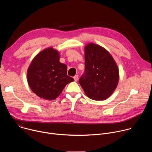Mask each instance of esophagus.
Segmentation results:
<instances>
[{
  "label": "esophagus",
  "instance_id": "1",
  "mask_svg": "<svg viewBox=\"0 0 152 152\" xmlns=\"http://www.w3.org/2000/svg\"><path fill=\"white\" fill-rule=\"evenodd\" d=\"M78 78H79V76L77 75H76L75 77H74V79H75V81H77L78 80Z\"/></svg>",
  "mask_w": 152,
  "mask_h": 152
}]
</instances>
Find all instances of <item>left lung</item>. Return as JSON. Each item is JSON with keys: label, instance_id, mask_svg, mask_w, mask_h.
<instances>
[{"label": "left lung", "instance_id": "1", "mask_svg": "<svg viewBox=\"0 0 152 152\" xmlns=\"http://www.w3.org/2000/svg\"><path fill=\"white\" fill-rule=\"evenodd\" d=\"M85 73L79 82L85 94L94 100H104L114 92L119 81V70L106 49L90 42L85 46Z\"/></svg>", "mask_w": 152, "mask_h": 152}]
</instances>
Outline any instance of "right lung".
Here are the masks:
<instances>
[{
	"instance_id": "1",
	"label": "right lung",
	"mask_w": 152,
	"mask_h": 152,
	"mask_svg": "<svg viewBox=\"0 0 152 152\" xmlns=\"http://www.w3.org/2000/svg\"><path fill=\"white\" fill-rule=\"evenodd\" d=\"M60 53L53 47L38 53L27 71V80L31 90L47 100L56 99L69 83L74 81L67 75V66L59 62Z\"/></svg>"
}]
</instances>
